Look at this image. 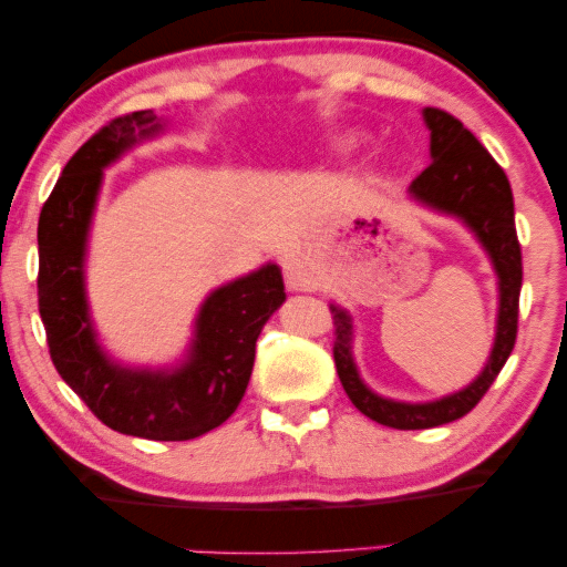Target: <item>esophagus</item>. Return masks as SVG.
Listing matches in <instances>:
<instances>
[{
	"label": "esophagus",
	"instance_id": "esophagus-1",
	"mask_svg": "<svg viewBox=\"0 0 567 567\" xmlns=\"http://www.w3.org/2000/svg\"><path fill=\"white\" fill-rule=\"evenodd\" d=\"M286 284H289L291 291H309L313 286V274L301 264H289L286 266Z\"/></svg>",
	"mask_w": 567,
	"mask_h": 567
}]
</instances>
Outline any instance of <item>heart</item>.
Segmentation results:
<instances>
[{"instance_id":"obj_1","label":"heart","mask_w":567,"mask_h":567,"mask_svg":"<svg viewBox=\"0 0 567 567\" xmlns=\"http://www.w3.org/2000/svg\"><path fill=\"white\" fill-rule=\"evenodd\" d=\"M351 143H354V141H347V145H351Z\"/></svg>"}]
</instances>
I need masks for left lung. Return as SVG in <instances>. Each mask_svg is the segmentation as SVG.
I'll return each mask as SVG.
<instances>
[{
	"label": "left lung",
	"instance_id": "8db88e82",
	"mask_svg": "<svg viewBox=\"0 0 567 567\" xmlns=\"http://www.w3.org/2000/svg\"><path fill=\"white\" fill-rule=\"evenodd\" d=\"M424 123L432 133V163L412 181L410 193L424 206L465 220L472 234L480 238L499 278V313L493 354L475 382L437 402L406 404L379 396L361 382L354 357H351V317L339 306H331L333 337H337L333 361H337L341 386L361 414L394 430H430L475 410L480 399L493 386L499 369L505 367L507 357L513 354L519 286H523V250H519L515 203L505 171L454 115L440 107H426Z\"/></svg>",
	"mask_w": 567,
	"mask_h": 567
}]
</instances>
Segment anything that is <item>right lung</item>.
Masks as SVG:
<instances>
[{"label": "right lung", "mask_w": 567, "mask_h": 567, "mask_svg": "<svg viewBox=\"0 0 567 567\" xmlns=\"http://www.w3.org/2000/svg\"><path fill=\"white\" fill-rule=\"evenodd\" d=\"M157 130L153 110L120 115L64 165L37 226V299L54 369L102 424L143 440L185 442L236 412L254 369L258 333L286 293L274 264L220 286L200 306L188 361L173 371L125 369L102 354L82 276L102 168Z\"/></svg>", "instance_id": "1"}]
</instances>
